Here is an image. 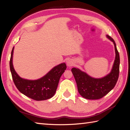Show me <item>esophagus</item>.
<instances>
[{
	"instance_id": "obj_1",
	"label": "esophagus",
	"mask_w": 130,
	"mask_h": 130,
	"mask_svg": "<svg viewBox=\"0 0 130 130\" xmlns=\"http://www.w3.org/2000/svg\"><path fill=\"white\" fill-rule=\"evenodd\" d=\"M73 64H74V62L71 59H68L67 61V65L68 67H71V66H73Z\"/></svg>"
}]
</instances>
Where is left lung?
Returning a JSON list of instances; mask_svg holds the SVG:
<instances>
[{
	"instance_id": "8db88e82",
	"label": "left lung",
	"mask_w": 130,
	"mask_h": 130,
	"mask_svg": "<svg viewBox=\"0 0 130 130\" xmlns=\"http://www.w3.org/2000/svg\"><path fill=\"white\" fill-rule=\"evenodd\" d=\"M107 38L113 43L116 53L112 70L108 74L101 78H94L78 68L71 69L80 94L87 99H98L107 94L116 84L119 76L120 55L115 41L108 35Z\"/></svg>"
}]
</instances>
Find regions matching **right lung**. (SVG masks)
<instances>
[{
    "instance_id": "1",
    "label": "right lung",
    "mask_w": 130,
    "mask_h": 130,
    "mask_svg": "<svg viewBox=\"0 0 130 130\" xmlns=\"http://www.w3.org/2000/svg\"><path fill=\"white\" fill-rule=\"evenodd\" d=\"M14 47L11 52L10 70L14 83L18 90L28 97L36 101H43L52 98L56 92L61 76L67 69L65 63H61L42 78L37 80H28L21 78L16 73L13 65Z\"/></svg>"
}]
</instances>
